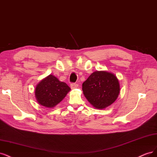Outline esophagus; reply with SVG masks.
Returning <instances> with one entry per match:
<instances>
[{
    "mask_svg": "<svg viewBox=\"0 0 157 157\" xmlns=\"http://www.w3.org/2000/svg\"><path fill=\"white\" fill-rule=\"evenodd\" d=\"M70 87H71L72 89H76L78 87V85L75 84V83H71V84H70Z\"/></svg>",
    "mask_w": 157,
    "mask_h": 157,
    "instance_id": "obj_1",
    "label": "esophagus"
}]
</instances>
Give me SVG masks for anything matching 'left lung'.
I'll use <instances>...</instances> for the list:
<instances>
[{
	"label": "left lung",
	"instance_id": "8db88e82",
	"mask_svg": "<svg viewBox=\"0 0 157 157\" xmlns=\"http://www.w3.org/2000/svg\"><path fill=\"white\" fill-rule=\"evenodd\" d=\"M85 97L96 109H105L117 100L120 85L116 75L105 70L95 71L83 83Z\"/></svg>",
	"mask_w": 157,
	"mask_h": 157
}]
</instances>
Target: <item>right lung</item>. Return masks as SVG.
I'll list each match as a JSON object with an SVG mask.
<instances>
[{"instance_id":"1","label":"right lung","mask_w":157,"mask_h":157,"mask_svg":"<svg viewBox=\"0 0 157 157\" xmlns=\"http://www.w3.org/2000/svg\"><path fill=\"white\" fill-rule=\"evenodd\" d=\"M70 90V88L67 83L50 74L37 84L34 93L39 104L53 108L61 102Z\"/></svg>"}]
</instances>
